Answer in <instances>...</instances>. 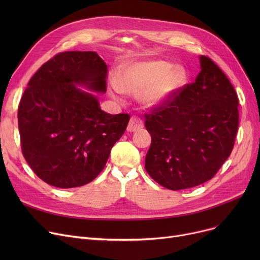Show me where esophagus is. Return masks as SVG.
Returning <instances> with one entry per match:
<instances>
[{
    "label": "esophagus",
    "instance_id": "esophagus-1",
    "mask_svg": "<svg viewBox=\"0 0 260 260\" xmlns=\"http://www.w3.org/2000/svg\"><path fill=\"white\" fill-rule=\"evenodd\" d=\"M143 127V122L139 117H132L129 120V123L127 125V132H136V131H139L140 128Z\"/></svg>",
    "mask_w": 260,
    "mask_h": 260
}]
</instances>
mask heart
<instances>
[{"mask_svg":"<svg viewBox=\"0 0 260 260\" xmlns=\"http://www.w3.org/2000/svg\"><path fill=\"white\" fill-rule=\"evenodd\" d=\"M185 75L180 68L166 61H147L127 64L118 72L116 90L138 93L146 106L166 103L184 84Z\"/></svg>","mask_w":260,"mask_h":260,"instance_id":"heart-1","label":"heart"}]
</instances>
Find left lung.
Instances as JSON below:
<instances>
[{
    "label": "left lung",
    "mask_w": 260,
    "mask_h": 260,
    "mask_svg": "<svg viewBox=\"0 0 260 260\" xmlns=\"http://www.w3.org/2000/svg\"><path fill=\"white\" fill-rule=\"evenodd\" d=\"M199 60L201 71L194 83L145 114V127L152 137L145 170L172 190L212 179L231 155L238 131V97L233 85L209 57Z\"/></svg>",
    "instance_id": "1"
}]
</instances>
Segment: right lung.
<instances>
[{
    "label": "right lung",
    "mask_w": 260,
    "mask_h": 260,
    "mask_svg": "<svg viewBox=\"0 0 260 260\" xmlns=\"http://www.w3.org/2000/svg\"><path fill=\"white\" fill-rule=\"evenodd\" d=\"M106 77L107 65L95 51H64L27 84L18 107L22 153L47 184L71 188L89 183L124 134L128 114L103 112L97 95L77 87L105 92Z\"/></svg>",
    "instance_id": "right-lung-1"
}]
</instances>
